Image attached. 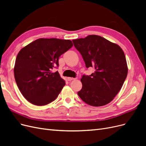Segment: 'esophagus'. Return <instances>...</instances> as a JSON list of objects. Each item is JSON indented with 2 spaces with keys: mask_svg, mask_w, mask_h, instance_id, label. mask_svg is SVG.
I'll list each match as a JSON object with an SVG mask.
<instances>
[{
  "mask_svg": "<svg viewBox=\"0 0 146 146\" xmlns=\"http://www.w3.org/2000/svg\"><path fill=\"white\" fill-rule=\"evenodd\" d=\"M67 79H68V81H72V80H75V79H76V78H72V77H68Z\"/></svg>",
  "mask_w": 146,
  "mask_h": 146,
  "instance_id": "esophagus-1",
  "label": "esophagus"
}]
</instances>
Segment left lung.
Here are the masks:
<instances>
[{
	"mask_svg": "<svg viewBox=\"0 0 146 146\" xmlns=\"http://www.w3.org/2000/svg\"><path fill=\"white\" fill-rule=\"evenodd\" d=\"M86 68H93L90 76L83 75L82 90L77 93L85 102L101 107L113 100L121 89L128 73L124 52L120 46L98 35L72 40Z\"/></svg>",
	"mask_w": 146,
	"mask_h": 146,
	"instance_id": "8db88e82",
	"label": "left lung"
}]
</instances>
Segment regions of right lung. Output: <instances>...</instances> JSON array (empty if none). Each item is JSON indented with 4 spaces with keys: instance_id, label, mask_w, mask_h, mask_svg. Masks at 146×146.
<instances>
[{
    "instance_id": "add662e5",
    "label": "right lung",
    "mask_w": 146,
    "mask_h": 146,
    "mask_svg": "<svg viewBox=\"0 0 146 146\" xmlns=\"http://www.w3.org/2000/svg\"><path fill=\"white\" fill-rule=\"evenodd\" d=\"M68 39L40 38L19 51L14 68L15 78L22 94L31 104L46 105L55 100L65 85L58 71L61 55L71 48Z\"/></svg>"
}]
</instances>
